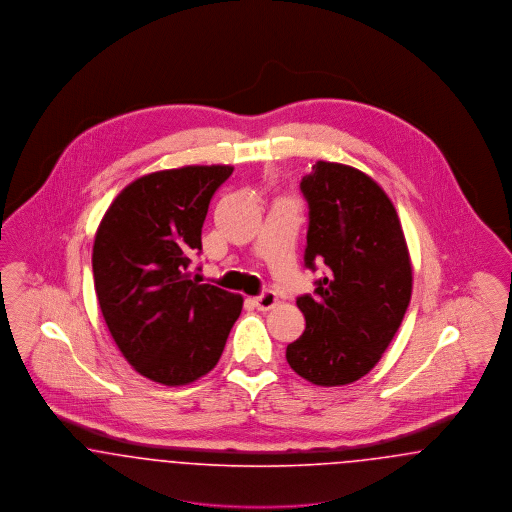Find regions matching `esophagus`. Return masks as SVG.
Instances as JSON below:
<instances>
[{
    "label": "esophagus",
    "mask_w": 512,
    "mask_h": 512,
    "mask_svg": "<svg viewBox=\"0 0 512 512\" xmlns=\"http://www.w3.org/2000/svg\"><path fill=\"white\" fill-rule=\"evenodd\" d=\"M276 303H278V297H276V293L274 292H265L263 295H259V297H253V305H255L259 311H268V309H272Z\"/></svg>",
    "instance_id": "34e87169"
}]
</instances>
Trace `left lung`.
<instances>
[{"instance_id":"left-lung-1","label":"left lung","mask_w":512,"mask_h":512,"mask_svg":"<svg viewBox=\"0 0 512 512\" xmlns=\"http://www.w3.org/2000/svg\"><path fill=\"white\" fill-rule=\"evenodd\" d=\"M301 192L305 267L324 265V276L315 295L297 297L305 332L286 359L315 386H345L376 366L403 322L413 292L409 247L390 197L365 172L317 161Z\"/></svg>"}]
</instances>
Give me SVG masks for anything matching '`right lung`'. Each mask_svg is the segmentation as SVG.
Returning <instances> with one entry per match:
<instances>
[{
    "instance_id": "obj_1",
    "label": "right lung",
    "mask_w": 512,
    "mask_h": 512,
    "mask_svg": "<svg viewBox=\"0 0 512 512\" xmlns=\"http://www.w3.org/2000/svg\"><path fill=\"white\" fill-rule=\"evenodd\" d=\"M230 165L146 174L99 222L92 268L99 309L122 357L163 386H186L219 363L244 297L190 278L211 197Z\"/></svg>"
}]
</instances>
